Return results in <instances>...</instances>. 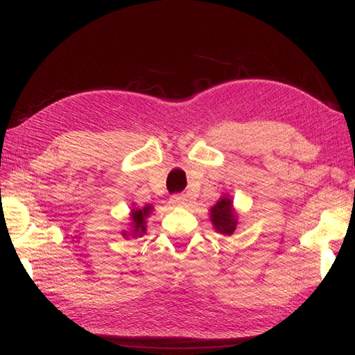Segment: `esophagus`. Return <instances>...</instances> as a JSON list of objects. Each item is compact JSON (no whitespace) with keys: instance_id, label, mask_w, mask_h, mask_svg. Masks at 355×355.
I'll return each instance as SVG.
<instances>
[{"instance_id":"34e87169","label":"esophagus","mask_w":355,"mask_h":355,"mask_svg":"<svg viewBox=\"0 0 355 355\" xmlns=\"http://www.w3.org/2000/svg\"><path fill=\"white\" fill-rule=\"evenodd\" d=\"M186 202H187V198H186V195H183V193H177L171 198L172 206H184Z\"/></svg>"}]
</instances>
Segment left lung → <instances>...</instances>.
<instances>
[{
	"instance_id": "obj_1",
	"label": "left lung",
	"mask_w": 355,
	"mask_h": 355,
	"mask_svg": "<svg viewBox=\"0 0 355 355\" xmlns=\"http://www.w3.org/2000/svg\"><path fill=\"white\" fill-rule=\"evenodd\" d=\"M210 221H212L214 227L216 232H220L221 235L230 236L233 232L236 230V215L235 209H233V201L224 195L216 201V205L210 209Z\"/></svg>"
}]
</instances>
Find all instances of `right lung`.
Masks as SVG:
<instances>
[{
    "label": "right lung",
    "mask_w": 355,
    "mask_h": 355,
    "mask_svg": "<svg viewBox=\"0 0 355 355\" xmlns=\"http://www.w3.org/2000/svg\"><path fill=\"white\" fill-rule=\"evenodd\" d=\"M150 206L141 209L131 210V236H141L146 232V218L150 214ZM128 235V232H123V236Z\"/></svg>",
    "instance_id": "right-lung-1"
}]
</instances>
